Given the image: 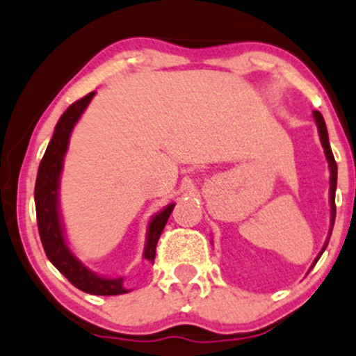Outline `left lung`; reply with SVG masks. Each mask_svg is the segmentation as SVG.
<instances>
[{"mask_svg":"<svg viewBox=\"0 0 356 356\" xmlns=\"http://www.w3.org/2000/svg\"><path fill=\"white\" fill-rule=\"evenodd\" d=\"M312 115H314V118H316L317 131H319V137H321V144H323V147H324V154H326L327 163H330V171H331V188H330V204H331V229H330V238H331L332 225H334V217H336L334 193H336V178H338V166H336L334 156H332V151H331V146H330V139H327V129H326V124H324L323 115H321V112H317V110H314V112H312ZM330 238H327L326 244H324L323 251H321L319 256H317V258H316L314 265L317 263V259L321 258V254L324 253V250H326L327 243H330ZM314 265H312V266H314Z\"/></svg>","mask_w":356,"mask_h":356,"instance_id":"8db88e82","label":"left lung"}]
</instances>
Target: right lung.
Here are the masks:
<instances>
[{
	"mask_svg": "<svg viewBox=\"0 0 356 356\" xmlns=\"http://www.w3.org/2000/svg\"><path fill=\"white\" fill-rule=\"evenodd\" d=\"M93 93H88L81 100L74 102L66 112L63 113L56 125L54 136L49 143L45 154L42 158L39 173L35 181V210H37V225H39V234L45 254L51 259L67 280L76 289L83 290L93 296H118V293H127L129 290L124 289L122 282L124 278H102L98 275L91 273L79 259L74 258L64 241L63 225L59 219V209H57V190H59V177L63 171V159L70 144V136L74 124L85 108L93 98ZM175 204H170L166 209L161 210L152 217L147 229V243L144 250V258L149 261H154L156 246H158L159 236H161L164 225L173 212Z\"/></svg>",
	"mask_w": 356,
	"mask_h": 356,
	"instance_id": "obj_1",
	"label": "right lung"
}]
</instances>
